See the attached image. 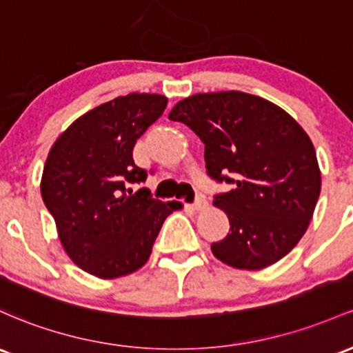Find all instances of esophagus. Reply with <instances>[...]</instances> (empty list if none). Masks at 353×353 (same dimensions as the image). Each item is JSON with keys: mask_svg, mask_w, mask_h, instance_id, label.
<instances>
[{"mask_svg": "<svg viewBox=\"0 0 353 353\" xmlns=\"http://www.w3.org/2000/svg\"><path fill=\"white\" fill-rule=\"evenodd\" d=\"M192 208H194V211H197V212L206 211V209H208V201L204 199V197H197L194 206H192Z\"/></svg>", "mask_w": 353, "mask_h": 353, "instance_id": "obj_1", "label": "esophagus"}]
</instances>
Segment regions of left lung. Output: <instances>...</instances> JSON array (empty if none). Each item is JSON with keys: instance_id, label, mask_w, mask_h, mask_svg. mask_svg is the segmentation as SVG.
<instances>
[{"instance_id": "8db88e82", "label": "left lung", "mask_w": 353, "mask_h": 353, "mask_svg": "<svg viewBox=\"0 0 353 353\" xmlns=\"http://www.w3.org/2000/svg\"><path fill=\"white\" fill-rule=\"evenodd\" d=\"M169 119L203 141L209 176L236 184L212 203L230 219V233L212 243V254L248 271L286 256L307 231L321 189L303 127L270 100L238 90L188 97Z\"/></svg>"}]
</instances>
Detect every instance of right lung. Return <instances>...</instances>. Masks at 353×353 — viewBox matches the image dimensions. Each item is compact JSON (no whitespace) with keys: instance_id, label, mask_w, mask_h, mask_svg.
<instances>
[{"instance_id":"add662e5","label":"right lung","mask_w":353,"mask_h":353,"mask_svg":"<svg viewBox=\"0 0 353 353\" xmlns=\"http://www.w3.org/2000/svg\"><path fill=\"white\" fill-rule=\"evenodd\" d=\"M165 107L159 94L117 97L80 115L50 149L41 197L65 253L92 276L114 280L142 268L165 218L183 208L127 188L145 181L132 150Z\"/></svg>"}]
</instances>
